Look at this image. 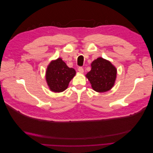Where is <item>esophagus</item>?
<instances>
[{"mask_svg":"<svg viewBox=\"0 0 153 153\" xmlns=\"http://www.w3.org/2000/svg\"><path fill=\"white\" fill-rule=\"evenodd\" d=\"M78 71L81 73H84V69H83V68H82V67H78Z\"/></svg>","mask_w":153,"mask_h":153,"instance_id":"1","label":"esophagus"}]
</instances>
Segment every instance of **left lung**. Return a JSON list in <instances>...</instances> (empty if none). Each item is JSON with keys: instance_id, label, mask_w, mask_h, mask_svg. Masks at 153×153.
I'll return each mask as SVG.
<instances>
[{"instance_id": "left-lung-1", "label": "left lung", "mask_w": 153, "mask_h": 153, "mask_svg": "<svg viewBox=\"0 0 153 153\" xmlns=\"http://www.w3.org/2000/svg\"><path fill=\"white\" fill-rule=\"evenodd\" d=\"M93 90L105 92L110 90L114 85L117 76V69L107 60L98 57L91 63V69L87 73Z\"/></svg>"}]
</instances>
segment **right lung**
<instances>
[{
    "instance_id": "right-lung-1",
    "label": "right lung",
    "mask_w": 153,
    "mask_h": 153,
    "mask_svg": "<svg viewBox=\"0 0 153 153\" xmlns=\"http://www.w3.org/2000/svg\"><path fill=\"white\" fill-rule=\"evenodd\" d=\"M76 75L75 69L69 68L61 58L51 61L46 71V80L50 91L61 92L65 91L69 83Z\"/></svg>"
}]
</instances>
